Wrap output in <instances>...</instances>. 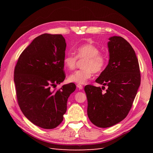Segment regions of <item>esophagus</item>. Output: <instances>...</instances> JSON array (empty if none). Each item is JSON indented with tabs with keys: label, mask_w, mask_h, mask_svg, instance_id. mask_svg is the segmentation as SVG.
Masks as SVG:
<instances>
[{
	"label": "esophagus",
	"mask_w": 153,
	"mask_h": 153,
	"mask_svg": "<svg viewBox=\"0 0 153 153\" xmlns=\"http://www.w3.org/2000/svg\"><path fill=\"white\" fill-rule=\"evenodd\" d=\"M76 87H77L78 89H80V90L83 89V86H82V85H80V84H77V85H76Z\"/></svg>",
	"instance_id": "esophagus-1"
}]
</instances>
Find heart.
I'll return each mask as SVG.
<instances>
[{
  "label": "heart",
  "instance_id": "b5f03b06",
  "mask_svg": "<svg viewBox=\"0 0 153 153\" xmlns=\"http://www.w3.org/2000/svg\"><path fill=\"white\" fill-rule=\"evenodd\" d=\"M75 52L76 56L68 53L63 59V64L67 69L69 70L75 69L78 58L85 60L83 64L84 69L77 70L69 76L68 80L71 82L84 84L92 77L93 72L101 71L107 63V59L105 55L100 53V49L92 44L82 45L76 48Z\"/></svg>",
  "mask_w": 153,
  "mask_h": 153
}]
</instances>
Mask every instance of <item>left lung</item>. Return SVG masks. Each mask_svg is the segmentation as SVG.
<instances>
[{
    "label": "left lung",
    "mask_w": 153,
    "mask_h": 153,
    "mask_svg": "<svg viewBox=\"0 0 153 153\" xmlns=\"http://www.w3.org/2000/svg\"><path fill=\"white\" fill-rule=\"evenodd\" d=\"M109 61L96 82L102 87L85 85L87 115L92 124L108 128L127 116L140 85L138 59L133 48L121 36L109 38ZM108 89L103 91L104 86Z\"/></svg>",
    "instance_id": "left-lung-1"
}]
</instances>
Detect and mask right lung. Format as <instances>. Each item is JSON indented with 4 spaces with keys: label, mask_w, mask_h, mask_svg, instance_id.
I'll return each instance as SVG.
<instances>
[{
    "label": "right lung",
    "mask_w": 153,
    "mask_h": 153,
    "mask_svg": "<svg viewBox=\"0 0 153 153\" xmlns=\"http://www.w3.org/2000/svg\"><path fill=\"white\" fill-rule=\"evenodd\" d=\"M66 47L61 34H41L23 51L14 71L22 112L31 123L44 129H53L62 123L68 99L76 89L73 83L57 91L52 89L66 78Z\"/></svg>",
    "instance_id": "obj_1"
}]
</instances>
